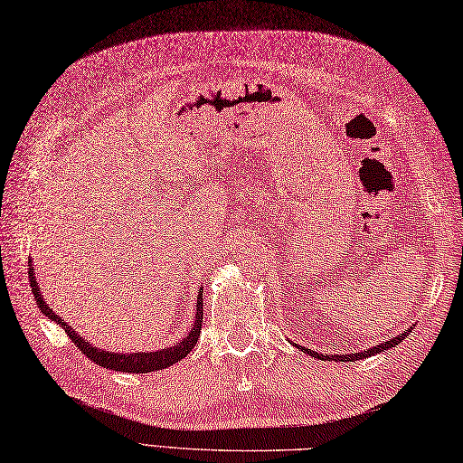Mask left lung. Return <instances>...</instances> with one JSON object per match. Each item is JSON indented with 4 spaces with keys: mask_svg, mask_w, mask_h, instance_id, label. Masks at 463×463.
<instances>
[{
    "mask_svg": "<svg viewBox=\"0 0 463 463\" xmlns=\"http://www.w3.org/2000/svg\"><path fill=\"white\" fill-rule=\"evenodd\" d=\"M409 332L411 330H407L404 334H401V335H397L394 337V340H391V342H385V344H381V345H377V347H371V349H367V352H359V354H347V355H322V354H314V352H308V349H304V352H308V354H312L314 357H318V359H326V362H357V359H365V357H371V355H375V354H381L383 349H389V347H394V345H399L404 337L409 335ZM302 349V347H300Z\"/></svg>",
    "mask_w": 463,
    "mask_h": 463,
    "instance_id": "left-lung-1",
    "label": "left lung"
}]
</instances>
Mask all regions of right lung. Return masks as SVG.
I'll return each mask as SVG.
<instances>
[{"label": "right lung", "instance_id": "obj_1", "mask_svg": "<svg viewBox=\"0 0 463 463\" xmlns=\"http://www.w3.org/2000/svg\"><path fill=\"white\" fill-rule=\"evenodd\" d=\"M29 285L33 290V297H35L39 304V310L44 314V317L59 324L61 328H64L72 344L80 349L88 359H92L96 365L114 369V371H123V373H151V371L171 367L173 364L180 362V359L193 352V347L196 345L200 330H202V320H204V300H202V290H200L198 302H196V320L193 324V328H190V332L183 337V342L178 345L166 347L163 352H149V354H111V352H104V349L94 347L92 344H88V340H82V337L78 335L72 328H69V324L59 318V314L52 312V308L41 297L39 287H37L39 283L35 279V273H33L31 261H29Z\"/></svg>", "mask_w": 463, "mask_h": 463}]
</instances>
